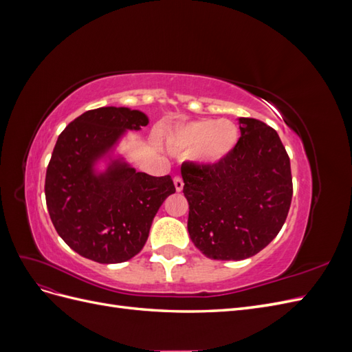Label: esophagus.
Instances as JSON below:
<instances>
[{"instance_id":"34e87169","label":"esophagus","mask_w":352,"mask_h":352,"mask_svg":"<svg viewBox=\"0 0 352 352\" xmlns=\"http://www.w3.org/2000/svg\"><path fill=\"white\" fill-rule=\"evenodd\" d=\"M173 182H175V188H176V190H177V192H180V190L184 189V180H182V177H180V176H176V177L173 179Z\"/></svg>"}]
</instances>
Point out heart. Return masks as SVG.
Segmentation results:
<instances>
[{"mask_svg":"<svg viewBox=\"0 0 352 352\" xmlns=\"http://www.w3.org/2000/svg\"><path fill=\"white\" fill-rule=\"evenodd\" d=\"M239 141L238 126L230 120L199 119L176 127L168 135V146L175 151L194 150V158L214 166L229 157Z\"/></svg>","mask_w":352,"mask_h":352,"instance_id":"obj_1","label":"heart"}]
</instances>
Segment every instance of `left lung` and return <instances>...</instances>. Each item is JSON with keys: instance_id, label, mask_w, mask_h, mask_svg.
Masks as SVG:
<instances>
[{"instance_id": "left-lung-1", "label": "left lung", "mask_w": 352, "mask_h": 352, "mask_svg": "<svg viewBox=\"0 0 352 352\" xmlns=\"http://www.w3.org/2000/svg\"><path fill=\"white\" fill-rule=\"evenodd\" d=\"M241 138L214 166L182 164L188 232L211 260L252 257L278 236L292 201L291 162L273 127L241 117Z\"/></svg>"}]
</instances>
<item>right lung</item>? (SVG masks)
I'll return each mask as SVG.
<instances>
[{
  "label": "right lung",
  "mask_w": 352,
  "mask_h": 352,
  "mask_svg": "<svg viewBox=\"0 0 352 352\" xmlns=\"http://www.w3.org/2000/svg\"><path fill=\"white\" fill-rule=\"evenodd\" d=\"M146 124L138 110L101 107L76 117L58 136L45 175L47 208L61 239L85 258L111 264L135 257L163 201L176 192L170 175L150 176L119 162L94 173L95 160L126 129Z\"/></svg>",
  "instance_id": "right-lung-1"
}]
</instances>
